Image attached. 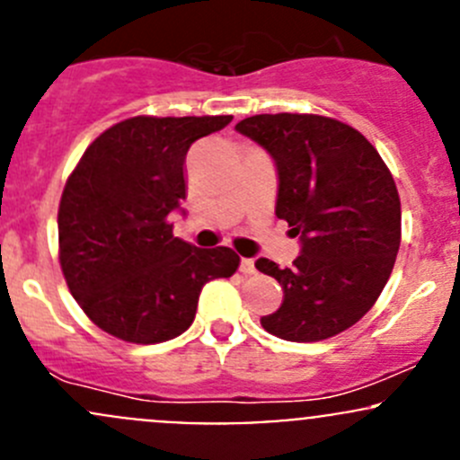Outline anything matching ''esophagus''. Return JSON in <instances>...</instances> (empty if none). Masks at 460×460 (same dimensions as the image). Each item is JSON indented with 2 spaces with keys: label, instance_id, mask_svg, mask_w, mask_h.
I'll use <instances>...</instances> for the list:
<instances>
[{
  "label": "esophagus",
  "instance_id": "esophagus-1",
  "mask_svg": "<svg viewBox=\"0 0 460 460\" xmlns=\"http://www.w3.org/2000/svg\"><path fill=\"white\" fill-rule=\"evenodd\" d=\"M240 271L247 273V276L256 273V262H253V258H243V262H240Z\"/></svg>",
  "mask_w": 460,
  "mask_h": 460
}]
</instances>
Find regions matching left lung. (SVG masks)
<instances>
[{
  "label": "left lung",
  "mask_w": 460,
  "mask_h": 460,
  "mask_svg": "<svg viewBox=\"0 0 460 460\" xmlns=\"http://www.w3.org/2000/svg\"><path fill=\"white\" fill-rule=\"evenodd\" d=\"M235 131L273 157L276 216L303 243L291 267L256 262L285 294L260 324L291 342L345 332L374 307L401 247V198L387 164L363 133L324 115H253Z\"/></svg>",
  "instance_id": "left-lung-1"
}]
</instances>
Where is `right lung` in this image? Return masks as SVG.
<instances>
[{
	"label": "right lung",
	"mask_w": 460,
	"mask_h": 460,
	"mask_svg": "<svg viewBox=\"0 0 460 460\" xmlns=\"http://www.w3.org/2000/svg\"><path fill=\"white\" fill-rule=\"evenodd\" d=\"M231 115H136L95 137L68 175L58 211L59 264L73 298L102 332L155 345L191 327L202 287L234 276L229 247L173 238L187 198L184 157Z\"/></svg>",
	"instance_id": "add662e5"
}]
</instances>
